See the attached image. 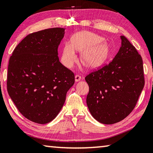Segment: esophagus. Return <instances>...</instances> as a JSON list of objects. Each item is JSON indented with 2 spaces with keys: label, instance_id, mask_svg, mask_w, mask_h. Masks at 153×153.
Instances as JSON below:
<instances>
[{
  "label": "esophagus",
  "instance_id": "obj_1",
  "mask_svg": "<svg viewBox=\"0 0 153 153\" xmlns=\"http://www.w3.org/2000/svg\"><path fill=\"white\" fill-rule=\"evenodd\" d=\"M81 79H82V77L79 76V75H76V76H75V81H76V82H79V81L81 80Z\"/></svg>",
  "mask_w": 153,
  "mask_h": 153
}]
</instances>
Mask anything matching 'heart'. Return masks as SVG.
<instances>
[{"mask_svg": "<svg viewBox=\"0 0 153 153\" xmlns=\"http://www.w3.org/2000/svg\"><path fill=\"white\" fill-rule=\"evenodd\" d=\"M103 38L94 33L80 32L73 36L71 42H66L62 53V62L71 68L77 61L76 50L82 52L81 62L85 68H96L105 62L110 53L109 45Z\"/></svg>", "mask_w": 153, "mask_h": 153, "instance_id": "1", "label": "heart"}]
</instances>
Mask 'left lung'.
<instances>
[{
  "mask_svg": "<svg viewBox=\"0 0 153 153\" xmlns=\"http://www.w3.org/2000/svg\"><path fill=\"white\" fill-rule=\"evenodd\" d=\"M120 38L121 46L113 60L85 77L89 88L86 99L89 111L106 125L130 114L145 85L141 56L124 36Z\"/></svg>",
  "mask_w": 153,
  "mask_h": 153,
  "instance_id": "8db88e82",
  "label": "left lung"
}]
</instances>
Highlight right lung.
<instances>
[{"mask_svg": "<svg viewBox=\"0 0 153 153\" xmlns=\"http://www.w3.org/2000/svg\"><path fill=\"white\" fill-rule=\"evenodd\" d=\"M64 34L62 28L32 33L18 44L9 59V96L21 114L36 123L56 118L75 83L74 73L58 56Z\"/></svg>", "mask_w": 153, "mask_h": 153, "instance_id": "1", "label": "right lung"}]
</instances>
